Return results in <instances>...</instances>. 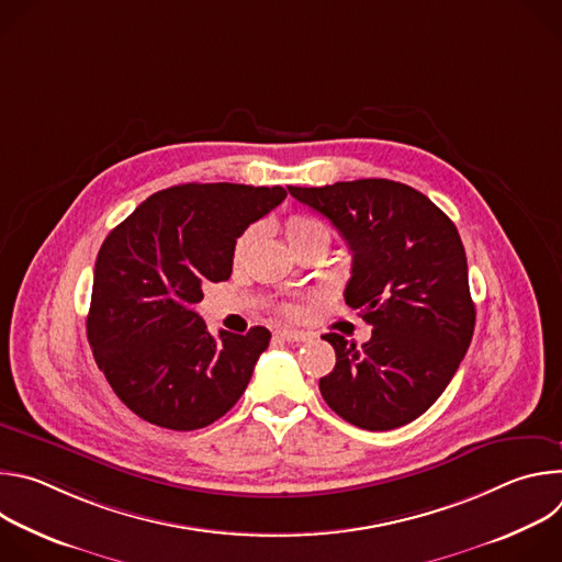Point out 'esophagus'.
<instances>
[{
	"mask_svg": "<svg viewBox=\"0 0 562 562\" xmlns=\"http://www.w3.org/2000/svg\"><path fill=\"white\" fill-rule=\"evenodd\" d=\"M278 338L286 340V342H306L311 340V334L306 331H295V329H280L278 331Z\"/></svg>",
	"mask_w": 562,
	"mask_h": 562,
	"instance_id": "obj_1",
	"label": "esophagus"
}]
</instances>
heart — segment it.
Masks as SVG:
<instances>
[{"instance_id":"heart-1","label":"heart","mask_w":562,"mask_h":562,"mask_svg":"<svg viewBox=\"0 0 562 562\" xmlns=\"http://www.w3.org/2000/svg\"><path fill=\"white\" fill-rule=\"evenodd\" d=\"M284 233H286L289 247H295V245H300V243H306V239H313V237H323V239H327V243L331 239L329 226H327L325 222L315 220V217H308V215H291V217L286 220V224H284ZM254 239H256V228H247L243 235L237 237L235 249H233V258H235V260H243V258L247 256V251L251 249ZM280 311H282L284 315L295 317V315H300V313L304 311V306H302V304H295V302H286V304L280 306Z\"/></svg>"}]
</instances>
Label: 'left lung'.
Returning a JSON list of instances; mask_svg holds the SVG:
<instances>
[{"label": "left lung", "mask_w": 562, "mask_h": 562, "mask_svg": "<svg viewBox=\"0 0 562 562\" xmlns=\"http://www.w3.org/2000/svg\"><path fill=\"white\" fill-rule=\"evenodd\" d=\"M289 193L345 237L353 258L345 300L373 327L362 347L323 336L336 349L334 371L319 378L325 403L369 431L416 420L451 382L475 327L458 228L427 195L391 180Z\"/></svg>", "instance_id": "left-lung-1"}]
</instances>
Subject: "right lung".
<instances>
[{
    "label": "right lung",
    "instance_id": "obj_1",
    "mask_svg": "<svg viewBox=\"0 0 562 562\" xmlns=\"http://www.w3.org/2000/svg\"><path fill=\"white\" fill-rule=\"evenodd\" d=\"M286 198L282 187L180 184L144 200L98 254L87 334L98 367L142 420L193 431L245 393L271 334L220 331L195 304L233 271L235 239Z\"/></svg>",
    "mask_w": 562,
    "mask_h": 562
}]
</instances>
